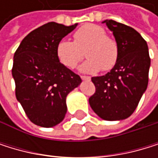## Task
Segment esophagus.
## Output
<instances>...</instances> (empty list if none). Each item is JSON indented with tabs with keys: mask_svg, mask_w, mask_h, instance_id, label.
I'll use <instances>...</instances> for the list:
<instances>
[{
	"mask_svg": "<svg viewBox=\"0 0 158 158\" xmlns=\"http://www.w3.org/2000/svg\"><path fill=\"white\" fill-rule=\"evenodd\" d=\"M81 80L82 81H90L91 80V77H86V76H81Z\"/></svg>",
	"mask_w": 158,
	"mask_h": 158,
	"instance_id": "esophagus-1",
	"label": "esophagus"
}]
</instances>
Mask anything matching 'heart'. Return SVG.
Listing matches in <instances>:
<instances>
[{
    "label": "heart",
    "instance_id": "obj_1",
    "mask_svg": "<svg viewBox=\"0 0 158 158\" xmlns=\"http://www.w3.org/2000/svg\"><path fill=\"white\" fill-rule=\"evenodd\" d=\"M75 41L61 40L57 45L60 61L68 68H74L85 55L88 60L80 66V70L87 74L109 71L116 65L119 49L117 40L107 36L104 28L88 23L78 28L74 34Z\"/></svg>",
    "mask_w": 158,
    "mask_h": 158
}]
</instances>
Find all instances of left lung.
I'll list each match as a JSON object with an SVG mask.
<instances>
[{
	"label": "left lung",
	"instance_id": "left-lung-1",
	"mask_svg": "<svg viewBox=\"0 0 158 158\" xmlns=\"http://www.w3.org/2000/svg\"><path fill=\"white\" fill-rule=\"evenodd\" d=\"M117 40L119 55L116 65L104 76L93 77L96 93L89 104L104 120L129 118L148 86L151 59L146 40L136 30L113 20H105Z\"/></svg>",
	"mask_w": 158,
	"mask_h": 158
}]
</instances>
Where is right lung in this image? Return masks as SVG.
Listing matches in <instances>:
<instances>
[{
  "label": "right lung",
  "instance_id": "1",
  "mask_svg": "<svg viewBox=\"0 0 158 158\" xmlns=\"http://www.w3.org/2000/svg\"><path fill=\"white\" fill-rule=\"evenodd\" d=\"M77 25L45 23L30 32L14 54L16 98L38 126L49 128L60 123L67 112L66 97L81 83V77L57 56L58 44Z\"/></svg>",
  "mask_w": 158,
  "mask_h": 158
}]
</instances>
